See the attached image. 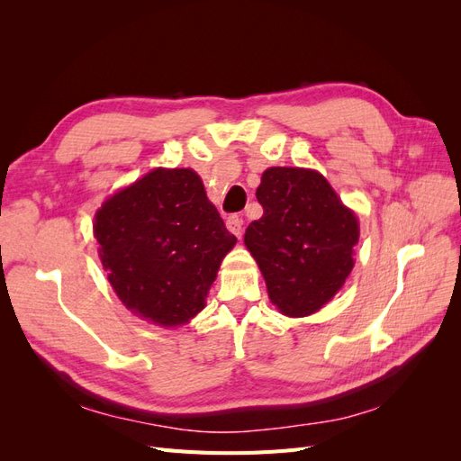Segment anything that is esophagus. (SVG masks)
Here are the masks:
<instances>
[{"mask_svg": "<svg viewBox=\"0 0 461 461\" xmlns=\"http://www.w3.org/2000/svg\"><path fill=\"white\" fill-rule=\"evenodd\" d=\"M227 229L236 236V239H240V236H242V219L239 215H230L227 219Z\"/></svg>", "mask_w": 461, "mask_h": 461, "instance_id": "obj_1", "label": "esophagus"}]
</instances>
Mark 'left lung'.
Segmentation results:
<instances>
[{
  "label": "left lung",
  "instance_id": "8db88e82",
  "mask_svg": "<svg viewBox=\"0 0 461 461\" xmlns=\"http://www.w3.org/2000/svg\"><path fill=\"white\" fill-rule=\"evenodd\" d=\"M263 215L244 244L259 265L269 300L288 317L319 312L354 269L357 217L327 178L300 167H271L256 190Z\"/></svg>",
  "mask_w": 461,
  "mask_h": 461
}]
</instances>
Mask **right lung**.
<instances>
[{
  "label": "right lung",
  "mask_w": 461,
  "mask_h": 461,
  "mask_svg": "<svg viewBox=\"0 0 461 461\" xmlns=\"http://www.w3.org/2000/svg\"><path fill=\"white\" fill-rule=\"evenodd\" d=\"M94 236L119 300L138 317L178 327L205 308L236 236L192 169H153L97 209Z\"/></svg>",
  "instance_id": "right-lung-1"
}]
</instances>
